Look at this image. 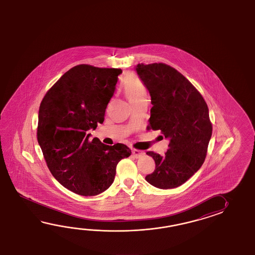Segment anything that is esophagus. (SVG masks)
<instances>
[{
	"label": "esophagus",
	"mask_w": 255,
	"mask_h": 255,
	"mask_svg": "<svg viewBox=\"0 0 255 255\" xmlns=\"http://www.w3.org/2000/svg\"><path fill=\"white\" fill-rule=\"evenodd\" d=\"M132 154L135 158H139V157L144 156V152L140 151V150H137V149H132Z\"/></svg>",
	"instance_id": "1"
}]
</instances>
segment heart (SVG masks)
Returning <instances> with one entry per match:
<instances>
[{
	"label": "heart",
	"mask_w": 255,
	"mask_h": 255,
	"mask_svg": "<svg viewBox=\"0 0 255 255\" xmlns=\"http://www.w3.org/2000/svg\"><path fill=\"white\" fill-rule=\"evenodd\" d=\"M124 92L126 97L131 101L146 98V89L140 80L133 74L127 76L124 80Z\"/></svg>",
	"instance_id": "1"
}]
</instances>
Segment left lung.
Returning <instances> with one entry per match:
<instances>
[{
    "label": "left lung",
    "instance_id": "obj_1",
    "mask_svg": "<svg viewBox=\"0 0 255 255\" xmlns=\"http://www.w3.org/2000/svg\"><path fill=\"white\" fill-rule=\"evenodd\" d=\"M135 70L151 98L148 128L161 130L169 141L164 156L146 152L156 163L146 180L158 189H174L200 169L212 134L209 109L185 76L162 63L138 64Z\"/></svg>",
    "mask_w": 255,
    "mask_h": 255
}]
</instances>
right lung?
<instances>
[{
    "mask_svg": "<svg viewBox=\"0 0 255 255\" xmlns=\"http://www.w3.org/2000/svg\"><path fill=\"white\" fill-rule=\"evenodd\" d=\"M121 73L76 65L50 88L40 105L39 146L52 175L76 194L96 196L108 190L118 163L131 155L124 144L109 146L98 138L90 142L87 134L103 123Z\"/></svg>",
    "mask_w": 255,
    "mask_h": 255,
    "instance_id": "right-lung-1",
    "label": "right lung"
}]
</instances>
